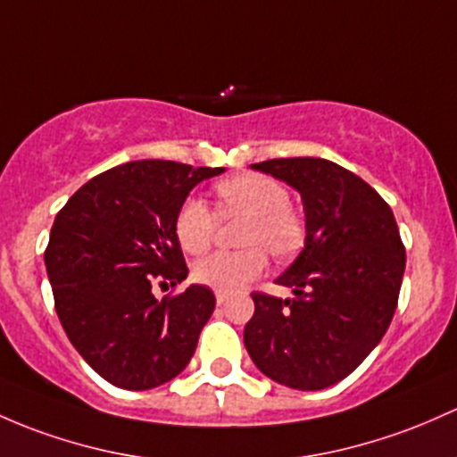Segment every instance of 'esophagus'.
Instances as JSON below:
<instances>
[{
  "label": "esophagus",
  "instance_id": "1",
  "mask_svg": "<svg viewBox=\"0 0 457 457\" xmlns=\"http://www.w3.org/2000/svg\"><path fill=\"white\" fill-rule=\"evenodd\" d=\"M225 302H228V295H225V293H216V304H225Z\"/></svg>",
  "mask_w": 457,
  "mask_h": 457
}]
</instances>
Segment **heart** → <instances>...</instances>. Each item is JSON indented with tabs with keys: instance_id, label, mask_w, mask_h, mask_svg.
<instances>
[{
	"instance_id": "b5f03b06",
	"label": "heart",
	"mask_w": 457,
	"mask_h": 457,
	"mask_svg": "<svg viewBox=\"0 0 457 457\" xmlns=\"http://www.w3.org/2000/svg\"><path fill=\"white\" fill-rule=\"evenodd\" d=\"M219 212L223 216H249L243 232L241 252H214L201 258L192 269L199 285L219 293H237L262 276L267 269V252L287 258L304 241L302 220L289 210V190L280 181L265 175H238L216 186ZM216 216L199 196H188L175 219V234L181 247L201 253L212 245Z\"/></svg>"
}]
</instances>
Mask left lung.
<instances>
[{
    "label": "left lung",
    "mask_w": 457,
    "mask_h": 457,
    "mask_svg": "<svg viewBox=\"0 0 457 457\" xmlns=\"http://www.w3.org/2000/svg\"><path fill=\"white\" fill-rule=\"evenodd\" d=\"M300 192L306 238L278 285L295 297L252 293L245 348L265 377L324 390L377 348L396 311L405 247L390 205L361 177L321 157L252 164Z\"/></svg>",
    "instance_id": "obj_1"
}]
</instances>
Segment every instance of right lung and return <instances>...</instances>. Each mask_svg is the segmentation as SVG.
Masks as SVG:
<instances>
[{
  "label": "right lung",
  "instance_id": "right-lung-1",
  "mask_svg": "<svg viewBox=\"0 0 457 457\" xmlns=\"http://www.w3.org/2000/svg\"><path fill=\"white\" fill-rule=\"evenodd\" d=\"M225 168L142 160L109 168L71 195L50 232L46 269L71 345L104 381L151 390L195 354L214 293L190 285L157 300V276H188L175 219L190 190Z\"/></svg>",
  "mask_w": 457,
  "mask_h": 457
}]
</instances>
